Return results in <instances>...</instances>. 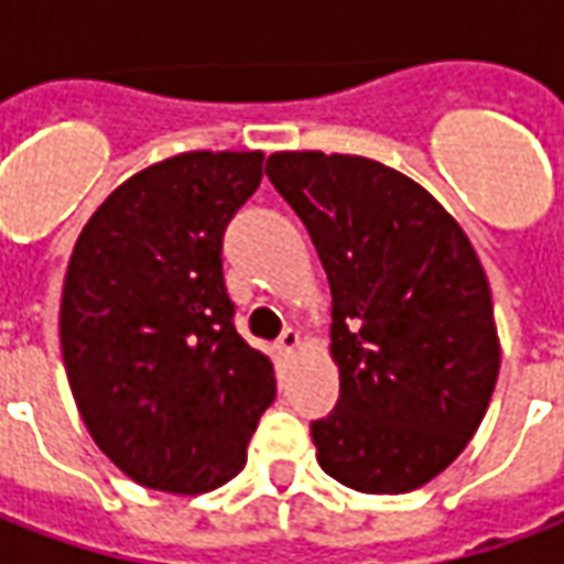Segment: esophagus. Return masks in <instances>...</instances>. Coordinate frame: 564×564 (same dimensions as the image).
<instances>
[{"instance_id": "1", "label": "esophagus", "mask_w": 564, "mask_h": 564, "mask_svg": "<svg viewBox=\"0 0 564 564\" xmlns=\"http://www.w3.org/2000/svg\"><path fill=\"white\" fill-rule=\"evenodd\" d=\"M295 350H299V332L286 329L281 335V338H278V354H281L283 359H290V356H293Z\"/></svg>"}]
</instances>
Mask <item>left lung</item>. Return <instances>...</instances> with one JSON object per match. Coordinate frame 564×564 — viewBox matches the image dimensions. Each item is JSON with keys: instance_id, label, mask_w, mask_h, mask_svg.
Segmentation results:
<instances>
[{"instance_id": "left-lung-1", "label": "left lung", "mask_w": 564, "mask_h": 564, "mask_svg": "<svg viewBox=\"0 0 564 564\" xmlns=\"http://www.w3.org/2000/svg\"><path fill=\"white\" fill-rule=\"evenodd\" d=\"M265 174L329 278L341 395L311 423L319 468L356 492H411L465 449L496 390L484 265L437 198L383 162L283 150Z\"/></svg>"}]
</instances>
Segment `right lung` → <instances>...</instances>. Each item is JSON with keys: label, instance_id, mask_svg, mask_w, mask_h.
<instances>
[{"label": "right lung", "instance_id": "1", "mask_svg": "<svg viewBox=\"0 0 564 564\" xmlns=\"http://www.w3.org/2000/svg\"><path fill=\"white\" fill-rule=\"evenodd\" d=\"M259 150H193L132 174L68 259L59 344L80 420L135 484L198 496L245 468L274 368L235 332L223 232Z\"/></svg>", "mask_w": 564, "mask_h": 564}]
</instances>
